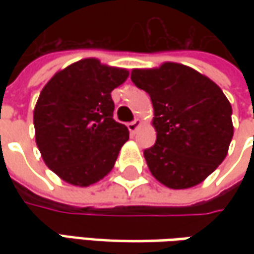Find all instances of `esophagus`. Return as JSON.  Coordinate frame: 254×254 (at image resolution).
Returning <instances> with one entry per match:
<instances>
[{"instance_id": "1", "label": "esophagus", "mask_w": 254, "mask_h": 254, "mask_svg": "<svg viewBox=\"0 0 254 254\" xmlns=\"http://www.w3.org/2000/svg\"><path fill=\"white\" fill-rule=\"evenodd\" d=\"M140 126H141V122H140V120H134V122L128 123V124H127L128 130H130V132H132V134L138 130V127H140Z\"/></svg>"}]
</instances>
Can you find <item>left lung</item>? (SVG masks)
<instances>
[{
	"mask_svg": "<svg viewBox=\"0 0 254 254\" xmlns=\"http://www.w3.org/2000/svg\"><path fill=\"white\" fill-rule=\"evenodd\" d=\"M131 80L150 94L154 107L157 140L144 150L154 178L171 190L200 184L225 160L233 137L232 106L222 89L174 62L132 69Z\"/></svg>",
	"mask_w": 254,
	"mask_h": 254,
	"instance_id": "obj_1",
	"label": "left lung"
}]
</instances>
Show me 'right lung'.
Listing matches in <instances>:
<instances>
[{"mask_svg":"<svg viewBox=\"0 0 254 254\" xmlns=\"http://www.w3.org/2000/svg\"><path fill=\"white\" fill-rule=\"evenodd\" d=\"M128 70L89 58L59 70L34 110L35 140L48 168L64 182L89 187L113 170L128 130L113 119L112 92Z\"/></svg>","mask_w":254,"mask_h":254,"instance_id":"1","label":"right lung"}]
</instances>
